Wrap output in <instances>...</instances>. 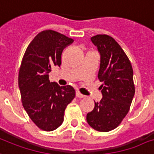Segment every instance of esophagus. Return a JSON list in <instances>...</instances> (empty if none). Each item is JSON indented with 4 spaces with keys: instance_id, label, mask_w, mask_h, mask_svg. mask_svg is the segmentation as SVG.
Segmentation results:
<instances>
[{
    "instance_id": "obj_1",
    "label": "esophagus",
    "mask_w": 154,
    "mask_h": 154,
    "mask_svg": "<svg viewBox=\"0 0 154 154\" xmlns=\"http://www.w3.org/2000/svg\"><path fill=\"white\" fill-rule=\"evenodd\" d=\"M76 96H77V98H85V96L83 95V94H82L81 93L79 92V91H77L76 92Z\"/></svg>"
}]
</instances>
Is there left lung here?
<instances>
[{"mask_svg": "<svg viewBox=\"0 0 154 154\" xmlns=\"http://www.w3.org/2000/svg\"><path fill=\"white\" fill-rule=\"evenodd\" d=\"M100 55L98 77L103 98L86 116L90 127L99 132L116 128L130 108L135 94L132 64L112 37L98 35L90 38Z\"/></svg>", "mask_w": 154, "mask_h": 154, "instance_id": "obj_1", "label": "left lung"}]
</instances>
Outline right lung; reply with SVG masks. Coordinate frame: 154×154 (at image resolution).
<instances>
[{"instance_id": "obj_1", "label": "right lung", "mask_w": 154, "mask_h": 154, "mask_svg": "<svg viewBox=\"0 0 154 154\" xmlns=\"http://www.w3.org/2000/svg\"><path fill=\"white\" fill-rule=\"evenodd\" d=\"M73 39L60 33L43 30L29 44L18 75L23 107L40 129L53 131L64 121L65 108L75 97L74 89L50 82L51 69L61 64L62 51Z\"/></svg>"}]
</instances>
